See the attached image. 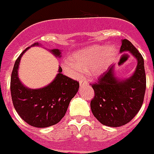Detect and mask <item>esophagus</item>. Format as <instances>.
Listing matches in <instances>:
<instances>
[{
  "label": "esophagus",
  "mask_w": 154,
  "mask_h": 154,
  "mask_svg": "<svg viewBox=\"0 0 154 154\" xmlns=\"http://www.w3.org/2000/svg\"><path fill=\"white\" fill-rule=\"evenodd\" d=\"M87 82H86V80H85V79H84V78H83V79H81L80 80V85L81 86H82V85H86V84H87Z\"/></svg>",
  "instance_id": "34e87169"
}]
</instances>
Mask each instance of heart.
I'll return each mask as SVG.
<instances>
[{
  "label": "heart",
  "instance_id": "heart-1",
  "mask_svg": "<svg viewBox=\"0 0 154 154\" xmlns=\"http://www.w3.org/2000/svg\"><path fill=\"white\" fill-rule=\"evenodd\" d=\"M118 54V48L113 45H95L74 53L72 60H68L64 67L69 73L78 76L82 71H91L99 76L108 68Z\"/></svg>",
  "mask_w": 154,
  "mask_h": 154
}]
</instances>
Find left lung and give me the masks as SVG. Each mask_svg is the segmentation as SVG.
I'll list each match as a JSON object with an SVG mask.
<instances>
[{"instance_id":"1","label":"left lung","mask_w":154,"mask_h":154,"mask_svg":"<svg viewBox=\"0 0 154 154\" xmlns=\"http://www.w3.org/2000/svg\"><path fill=\"white\" fill-rule=\"evenodd\" d=\"M125 51H130L137 60V67L131 77L124 80L118 79L112 65L91 85L94 91L91 102L92 113L104 126L118 127L128 123L144 102L146 89L144 59L126 39L122 41L120 48L121 53Z\"/></svg>"}]
</instances>
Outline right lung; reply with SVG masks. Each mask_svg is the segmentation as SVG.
I'll return each instance as SVG.
<instances>
[{"instance_id":"right-lung-1","label":"right lung","mask_w":154,"mask_h":154,"mask_svg":"<svg viewBox=\"0 0 154 154\" xmlns=\"http://www.w3.org/2000/svg\"><path fill=\"white\" fill-rule=\"evenodd\" d=\"M35 43L32 45H37ZM29 47L23 51L17 59L10 79V91L14 109L23 120L30 126L44 128L55 125L65 115L69 103L77 94L79 82L59 73L52 82L45 87L29 89L23 85L18 77V68L21 57ZM56 57L61 56L58 49L51 50Z\"/></svg>"}]
</instances>
